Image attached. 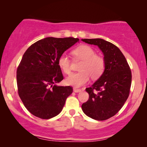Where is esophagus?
Returning a JSON list of instances; mask_svg holds the SVG:
<instances>
[{
    "instance_id": "1",
    "label": "esophagus",
    "mask_w": 147,
    "mask_h": 147,
    "mask_svg": "<svg viewBox=\"0 0 147 147\" xmlns=\"http://www.w3.org/2000/svg\"><path fill=\"white\" fill-rule=\"evenodd\" d=\"M73 90H74V92H75V93H78V92H80L81 91V89H77V88H75L73 89Z\"/></svg>"
}]
</instances>
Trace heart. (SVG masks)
Returning a JSON list of instances; mask_svg holds the SVG:
<instances>
[{"label":"heart","instance_id":"heart-1","mask_svg":"<svg viewBox=\"0 0 147 147\" xmlns=\"http://www.w3.org/2000/svg\"><path fill=\"white\" fill-rule=\"evenodd\" d=\"M76 59L82 60L78 73H74L66 79V83L76 88L88 82L90 78L97 79L103 74L105 69V60L102 56L95 54L90 46L83 45L77 47L73 52ZM58 65L65 74L71 73V62L65 54H62L58 60Z\"/></svg>","mask_w":147,"mask_h":147}]
</instances>
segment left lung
<instances>
[{
	"label": "left lung",
	"instance_id": "obj_1",
	"mask_svg": "<svg viewBox=\"0 0 147 147\" xmlns=\"http://www.w3.org/2000/svg\"><path fill=\"white\" fill-rule=\"evenodd\" d=\"M97 45L104 54L105 69L93 86L86 89L89 99L82 105L84 113L97 121L113 117L122 108L130 94L131 73L125 57L117 47L102 39H84Z\"/></svg>",
	"mask_w": 147,
	"mask_h": 147
}]
</instances>
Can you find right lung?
<instances>
[{
  "label": "right lung",
  "mask_w": 147,
  "mask_h": 147,
  "mask_svg": "<svg viewBox=\"0 0 147 147\" xmlns=\"http://www.w3.org/2000/svg\"><path fill=\"white\" fill-rule=\"evenodd\" d=\"M78 41V38L49 37L32 44L23 54L17 69V89L32 115L49 119L61 111L73 89L56 85L63 79L58 60Z\"/></svg>",
  "instance_id": "obj_1"
}]
</instances>
